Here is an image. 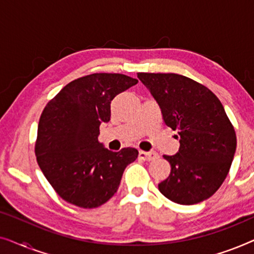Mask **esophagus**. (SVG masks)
<instances>
[{"mask_svg":"<svg viewBox=\"0 0 254 254\" xmlns=\"http://www.w3.org/2000/svg\"><path fill=\"white\" fill-rule=\"evenodd\" d=\"M138 157L141 159H143V161H154L158 157L157 152L155 151H140V154H138Z\"/></svg>","mask_w":254,"mask_h":254,"instance_id":"esophagus-1","label":"esophagus"}]
</instances>
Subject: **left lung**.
<instances>
[{
	"mask_svg": "<svg viewBox=\"0 0 254 254\" xmlns=\"http://www.w3.org/2000/svg\"><path fill=\"white\" fill-rule=\"evenodd\" d=\"M162 111L166 126L178 130L180 148L164 155L171 173L158 185L169 200L195 204L227 178L236 152V133L220 99L200 83L178 74L138 72Z\"/></svg>",
	"mask_w": 254,
	"mask_h": 254,
	"instance_id": "obj_1",
	"label": "left lung"
}]
</instances>
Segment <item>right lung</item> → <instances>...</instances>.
Listing matches in <instances>:
<instances>
[{"label":"right lung","mask_w":254,"mask_h":254,"mask_svg":"<svg viewBox=\"0 0 254 254\" xmlns=\"http://www.w3.org/2000/svg\"><path fill=\"white\" fill-rule=\"evenodd\" d=\"M137 82L123 74H91L65 85L44 109L37 162L67 202L89 209L102 206L117 193L126 166L137 158L135 148L114 152L98 141L100 124L111 119V102Z\"/></svg>","instance_id":"obj_1"}]
</instances>
